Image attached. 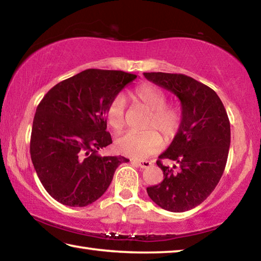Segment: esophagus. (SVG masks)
Listing matches in <instances>:
<instances>
[{"mask_svg": "<svg viewBox=\"0 0 261 261\" xmlns=\"http://www.w3.org/2000/svg\"><path fill=\"white\" fill-rule=\"evenodd\" d=\"M134 163H136L137 166H139L140 168H148L152 166V161L148 160H141V161H134Z\"/></svg>", "mask_w": 261, "mask_h": 261, "instance_id": "esophagus-1", "label": "esophagus"}]
</instances>
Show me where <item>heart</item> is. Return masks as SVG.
<instances>
[{
	"instance_id": "1",
	"label": "heart",
	"mask_w": 261,
	"mask_h": 261,
	"mask_svg": "<svg viewBox=\"0 0 261 261\" xmlns=\"http://www.w3.org/2000/svg\"><path fill=\"white\" fill-rule=\"evenodd\" d=\"M136 105L148 110L143 123L144 131H129L115 140V149L123 155L143 159L152 155L161 147L163 139L170 141L178 134L182 124V112L177 106L167 105V94L162 88L145 84L132 94ZM106 123L115 131L125 124V102L122 95H116L106 108Z\"/></svg>"
}]
</instances>
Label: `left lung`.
Wrapping results in <instances>:
<instances>
[{"label":"left lung","instance_id":"8db88e82","mask_svg":"<svg viewBox=\"0 0 261 261\" xmlns=\"http://www.w3.org/2000/svg\"><path fill=\"white\" fill-rule=\"evenodd\" d=\"M144 76L173 92L182 105L178 134L156 161L163 180L148 187L147 193L163 210L189 211L213 192L223 174L230 146V122L222 101L205 84L182 73L145 72ZM162 160L175 165L165 166Z\"/></svg>","mask_w":261,"mask_h":261}]
</instances>
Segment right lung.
I'll return each mask as SVG.
<instances>
[{"label": "right lung", "mask_w": 261, "mask_h": 261, "mask_svg": "<svg viewBox=\"0 0 261 261\" xmlns=\"http://www.w3.org/2000/svg\"><path fill=\"white\" fill-rule=\"evenodd\" d=\"M137 78L117 70L87 69L56 84L38 105L30 153L43 188L61 204L84 207L102 196L116 168L129 159L100 156L113 143L109 101Z\"/></svg>", "instance_id": "obj_1"}]
</instances>
